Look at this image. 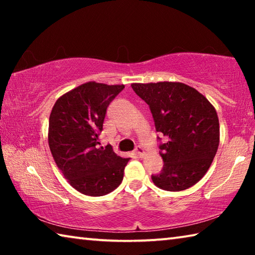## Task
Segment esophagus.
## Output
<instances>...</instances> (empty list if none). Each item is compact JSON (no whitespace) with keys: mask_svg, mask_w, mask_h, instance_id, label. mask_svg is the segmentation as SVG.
Segmentation results:
<instances>
[{"mask_svg":"<svg viewBox=\"0 0 255 255\" xmlns=\"http://www.w3.org/2000/svg\"><path fill=\"white\" fill-rule=\"evenodd\" d=\"M135 152H136V154H137L139 157H143L144 155H145V149H144L143 147H141V146H137L136 149H135Z\"/></svg>","mask_w":255,"mask_h":255,"instance_id":"esophagus-1","label":"esophagus"}]
</instances>
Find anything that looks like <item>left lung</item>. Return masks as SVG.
Wrapping results in <instances>:
<instances>
[{
  "mask_svg": "<svg viewBox=\"0 0 255 255\" xmlns=\"http://www.w3.org/2000/svg\"><path fill=\"white\" fill-rule=\"evenodd\" d=\"M149 106L155 128L166 141L159 145L163 170L152 175L166 191H182L200 181L213 163L219 145V120L205 96L180 82L132 83Z\"/></svg>",
  "mask_w": 255,
  "mask_h": 255,
  "instance_id": "left-lung-1",
  "label": "left lung"
}]
</instances>
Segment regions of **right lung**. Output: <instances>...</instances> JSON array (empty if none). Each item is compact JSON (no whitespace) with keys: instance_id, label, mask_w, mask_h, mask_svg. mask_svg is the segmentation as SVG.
Returning a JSON list of instances; mask_svg holds the SVG:
<instances>
[{"instance_id":"add662e5","label":"right lung","mask_w":255,"mask_h":255,"mask_svg":"<svg viewBox=\"0 0 255 255\" xmlns=\"http://www.w3.org/2000/svg\"><path fill=\"white\" fill-rule=\"evenodd\" d=\"M125 85L88 82L57 99L51 110L48 144L64 178L77 191L100 197L117 189L130 158L110 145L99 147L107 108Z\"/></svg>"}]
</instances>
